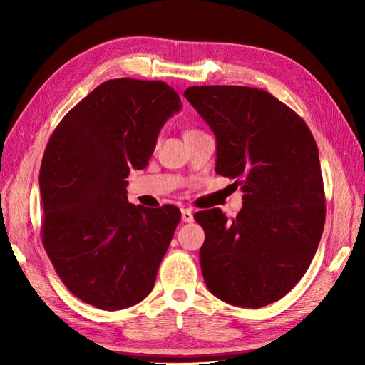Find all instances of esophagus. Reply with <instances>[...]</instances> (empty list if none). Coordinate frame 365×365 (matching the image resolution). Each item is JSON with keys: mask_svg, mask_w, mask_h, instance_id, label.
<instances>
[{"mask_svg": "<svg viewBox=\"0 0 365 365\" xmlns=\"http://www.w3.org/2000/svg\"><path fill=\"white\" fill-rule=\"evenodd\" d=\"M181 217L184 222H193V213L189 208H181Z\"/></svg>", "mask_w": 365, "mask_h": 365, "instance_id": "esophagus-1", "label": "esophagus"}]
</instances>
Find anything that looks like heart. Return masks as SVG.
I'll list each match as a JSON object with an SVG mask.
<instances>
[{
  "instance_id": "obj_1",
  "label": "heart",
  "mask_w": 365,
  "mask_h": 365,
  "mask_svg": "<svg viewBox=\"0 0 365 365\" xmlns=\"http://www.w3.org/2000/svg\"><path fill=\"white\" fill-rule=\"evenodd\" d=\"M192 132H196V130H195V129H189V130L185 132V134H192Z\"/></svg>"
}]
</instances>
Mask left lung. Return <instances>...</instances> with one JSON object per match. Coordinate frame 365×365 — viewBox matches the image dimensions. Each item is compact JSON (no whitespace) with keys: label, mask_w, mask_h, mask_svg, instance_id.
Wrapping results in <instances>:
<instances>
[{"label":"left lung","mask_w":365,"mask_h":365,"mask_svg":"<svg viewBox=\"0 0 365 365\" xmlns=\"http://www.w3.org/2000/svg\"><path fill=\"white\" fill-rule=\"evenodd\" d=\"M184 97L216 135V172L242 185L235 219L219 208L195 215L208 291L240 307L288 294L311 264L326 205L317 143L304 120L259 88L189 86Z\"/></svg>","instance_id":"8db88e82"}]
</instances>
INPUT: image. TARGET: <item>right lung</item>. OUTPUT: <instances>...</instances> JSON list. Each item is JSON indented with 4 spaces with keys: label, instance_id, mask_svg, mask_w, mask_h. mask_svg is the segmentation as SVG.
I'll return each mask as SVG.
<instances>
[{
    "label": "right lung",
    "instance_id": "add662e5",
    "mask_svg": "<svg viewBox=\"0 0 365 365\" xmlns=\"http://www.w3.org/2000/svg\"><path fill=\"white\" fill-rule=\"evenodd\" d=\"M180 109L165 82L111 79L70 109L47 143L42 244L62 283L88 304L118 311L155 284L181 213L128 202L126 178L146 168L160 129Z\"/></svg>",
    "mask_w": 365,
    "mask_h": 365
}]
</instances>
